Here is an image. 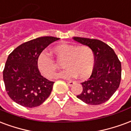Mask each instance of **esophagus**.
I'll use <instances>...</instances> for the list:
<instances>
[{"instance_id": "34e87169", "label": "esophagus", "mask_w": 131, "mask_h": 131, "mask_svg": "<svg viewBox=\"0 0 131 131\" xmlns=\"http://www.w3.org/2000/svg\"><path fill=\"white\" fill-rule=\"evenodd\" d=\"M67 83H68V85L69 86H72L75 84V82H73V81H68Z\"/></svg>"}]
</instances>
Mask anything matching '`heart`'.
I'll list each match as a JSON object with an SVG mask.
<instances>
[{"instance_id": "heart-1", "label": "heart", "mask_w": 131, "mask_h": 131, "mask_svg": "<svg viewBox=\"0 0 131 131\" xmlns=\"http://www.w3.org/2000/svg\"><path fill=\"white\" fill-rule=\"evenodd\" d=\"M53 52L58 60L64 59L63 65L67 68L56 77L70 79L78 76L80 79H85L91 74L94 66V53L89 46L60 44L53 48ZM38 67L47 78L54 77L58 70L55 61L45 53H42L38 57Z\"/></svg>"}]
</instances>
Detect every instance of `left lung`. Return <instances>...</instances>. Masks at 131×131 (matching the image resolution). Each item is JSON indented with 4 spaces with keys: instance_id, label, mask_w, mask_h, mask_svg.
I'll list each match as a JSON object with an SVG mask.
<instances>
[{
    "instance_id": "left-lung-1",
    "label": "left lung",
    "mask_w": 131,
    "mask_h": 131,
    "mask_svg": "<svg viewBox=\"0 0 131 131\" xmlns=\"http://www.w3.org/2000/svg\"><path fill=\"white\" fill-rule=\"evenodd\" d=\"M73 40L93 49L94 66L91 77L82 83V92L77 97L84 103L97 105L105 103L115 93L122 78V65L112 49L103 42L74 37Z\"/></svg>"
}]
</instances>
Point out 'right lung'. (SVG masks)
<instances>
[{"mask_svg": "<svg viewBox=\"0 0 131 131\" xmlns=\"http://www.w3.org/2000/svg\"><path fill=\"white\" fill-rule=\"evenodd\" d=\"M59 39L51 36L33 39L9 54L3 70V81L7 93L15 103L35 107L49 96L54 82L41 75L38 59L47 46Z\"/></svg>", "mask_w": 131, "mask_h": 131, "instance_id": "add662e5", "label": "right lung"}]
</instances>
